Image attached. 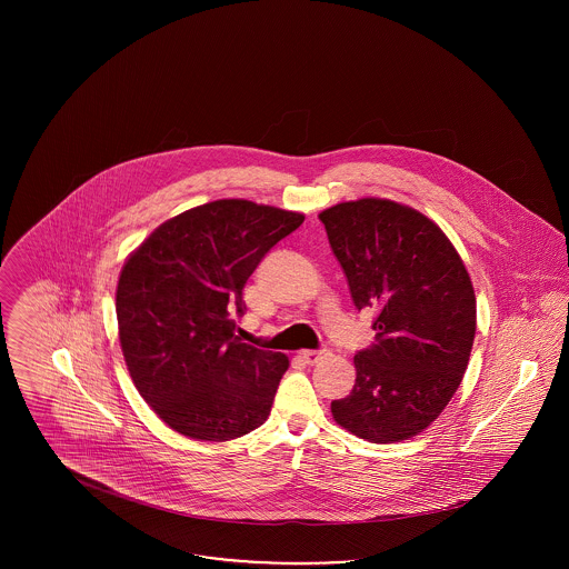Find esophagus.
<instances>
[{"instance_id":"34e87169","label":"esophagus","mask_w":569,"mask_h":569,"mask_svg":"<svg viewBox=\"0 0 569 569\" xmlns=\"http://www.w3.org/2000/svg\"><path fill=\"white\" fill-rule=\"evenodd\" d=\"M330 356V350H307V352L300 353V358L307 362V365H318L320 360H325Z\"/></svg>"}]
</instances>
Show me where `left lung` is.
Wrapping results in <instances>:
<instances>
[{"mask_svg":"<svg viewBox=\"0 0 569 569\" xmlns=\"http://www.w3.org/2000/svg\"><path fill=\"white\" fill-rule=\"evenodd\" d=\"M356 309H376V343L356 352V383L335 420L373 443L422 433L460 386L476 335V295L455 244L429 217L362 198L320 213Z\"/></svg>","mask_w":569,"mask_h":569,"instance_id":"left-lung-1","label":"left lung"}]
</instances>
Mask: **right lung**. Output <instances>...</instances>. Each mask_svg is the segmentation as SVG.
Returning <instances> with one entry per match:
<instances>
[{
	"mask_svg": "<svg viewBox=\"0 0 569 569\" xmlns=\"http://www.w3.org/2000/svg\"><path fill=\"white\" fill-rule=\"evenodd\" d=\"M305 216L249 200H216L168 219L126 262L117 322L140 397L177 433L228 441L271 413L286 353L234 335L243 288Z\"/></svg>",
	"mask_w": 569,
	"mask_h": 569,
	"instance_id": "right-lung-1",
	"label": "right lung"
}]
</instances>
